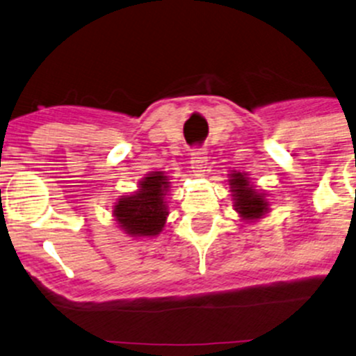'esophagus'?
Segmentation results:
<instances>
[{
  "mask_svg": "<svg viewBox=\"0 0 356 356\" xmlns=\"http://www.w3.org/2000/svg\"><path fill=\"white\" fill-rule=\"evenodd\" d=\"M207 165V150L206 149H192L191 152V167L197 175L206 172Z\"/></svg>",
  "mask_w": 356,
  "mask_h": 356,
  "instance_id": "34e87169",
  "label": "esophagus"
}]
</instances>
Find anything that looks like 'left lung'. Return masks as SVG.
<instances>
[{
	"mask_svg": "<svg viewBox=\"0 0 356 356\" xmlns=\"http://www.w3.org/2000/svg\"><path fill=\"white\" fill-rule=\"evenodd\" d=\"M231 187L234 192V207L239 212L241 218L246 220L259 219L268 212V202L264 194H259L254 187L249 186L248 177L241 172L231 175Z\"/></svg>",
	"mask_w": 356,
	"mask_h": 356,
	"instance_id": "1",
	"label": "left lung"
}]
</instances>
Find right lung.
Instances as JSON below:
<instances>
[{
  "instance_id": "add662e5",
  "label": "right lung",
  "mask_w": 356,
  "mask_h": 356,
  "mask_svg": "<svg viewBox=\"0 0 356 356\" xmlns=\"http://www.w3.org/2000/svg\"><path fill=\"white\" fill-rule=\"evenodd\" d=\"M169 179L164 172H152L140 184L136 194L124 195L117 202L113 216L118 226L130 236H155L162 231L167 219L164 202Z\"/></svg>"
}]
</instances>
